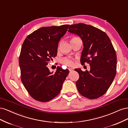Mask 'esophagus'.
I'll use <instances>...</instances> for the list:
<instances>
[{"mask_svg":"<svg viewBox=\"0 0 128 128\" xmlns=\"http://www.w3.org/2000/svg\"><path fill=\"white\" fill-rule=\"evenodd\" d=\"M69 72H71L74 70V69L72 68H69Z\"/></svg>","mask_w":128,"mask_h":128,"instance_id":"34e87169","label":"esophagus"}]
</instances>
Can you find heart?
I'll return each mask as SVG.
<instances>
[{"label":"heart","mask_w":128,"mask_h":128,"mask_svg":"<svg viewBox=\"0 0 128 128\" xmlns=\"http://www.w3.org/2000/svg\"><path fill=\"white\" fill-rule=\"evenodd\" d=\"M77 38V37H74L72 38V39H74V38ZM62 62L69 67H72L74 65V61L71 59H69V58H64V59L62 60Z\"/></svg>","instance_id":"obj_1"}]
</instances>
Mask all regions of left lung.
I'll list each match as a JSON object with an SVG mask.
<instances>
[{"label": "left lung", "instance_id": "left-lung-1", "mask_svg": "<svg viewBox=\"0 0 128 128\" xmlns=\"http://www.w3.org/2000/svg\"><path fill=\"white\" fill-rule=\"evenodd\" d=\"M68 29L83 42L81 64L87 62L90 66V71L75 69L80 76L76 82L77 90L87 98H98L108 90L116 73V55L113 46L105 32L92 26L77 24L70 26Z\"/></svg>", "mask_w": 128, "mask_h": 128}]
</instances>
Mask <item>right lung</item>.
<instances>
[{"instance_id":"obj_1","label":"right lung","mask_w":128,"mask_h":128,"mask_svg":"<svg viewBox=\"0 0 128 128\" xmlns=\"http://www.w3.org/2000/svg\"><path fill=\"white\" fill-rule=\"evenodd\" d=\"M69 26L42 27L27 36L22 44L19 57L21 81L37 101L48 102L59 94L69 74L68 69L60 67L56 72H50L47 66L56 56L58 43Z\"/></svg>"}]
</instances>
